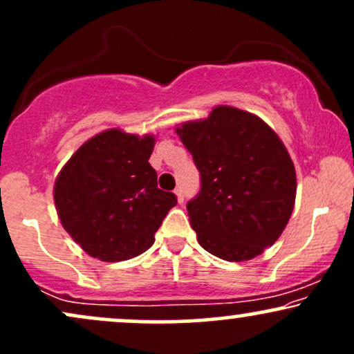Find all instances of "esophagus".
Instances as JSON below:
<instances>
[{
    "instance_id": "34e87169",
    "label": "esophagus",
    "mask_w": 354,
    "mask_h": 354,
    "mask_svg": "<svg viewBox=\"0 0 354 354\" xmlns=\"http://www.w3.org/2000/svg\"><path fill=\"white\" fill-rule=\"evenodd\" d=\"M174 194H176L178 203H183V201H185V193H183V189H181V188H176V189H174Z\"/></svg>"
}]
</instances>
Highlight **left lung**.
<instances>
[{
	"instance_id": "8db88e82",
	"label": "left lung",
	"mask_w": 354,
	"mask_h": 354,
	"mask_svg": "<svg viewBox=\"0 0 354 354\" xmlns=\"http://www.w3.org/2000/svg\"><path fill=\"white\" fill-rule=\"evenodd\" d=\"M200 169L186 208L198 243L226 261H246L281 236L296 198V171L283 141L261 118L216 106L176 128Z\"/></svg>"
}]
</instances>
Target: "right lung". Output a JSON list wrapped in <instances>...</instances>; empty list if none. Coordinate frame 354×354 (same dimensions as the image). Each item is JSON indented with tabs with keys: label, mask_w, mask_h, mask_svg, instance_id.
Segmentation results:
<instances>
[{
	"label": "right lung",
	"mask_w": 354,
	"mask_h": 354,
	"mask_svg": "<svg viewBox=\"0 0 354 354\" xmlns=\"http://www.w3.org/2000/svg\"><path fill=\"white\" fill-rule=\"evenodd\" d=\"M154 136L106 129L63 166L55 205L63 228L93 258L115 263L145 253L176 196L158 188L148 163Z\"/></svg>",
	"instance_id": "obj_1"
}]
</instances>
